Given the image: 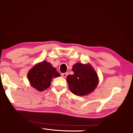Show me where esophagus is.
<instances>
[{"label":"esophagus","instance_id":"34e87169","mask_svg":"<svg viewBox=\"0 0 133 133\" xmlns=\"http://www.w3.org/2000/svg\"><path fill=\"white\" fill-rule=\"evenodd\" d=\"M68 74H67V73H62V76L63 78H66L67 77V76Z\"/></svg>","mask_w":133,"mask_h":133}]
</instances>
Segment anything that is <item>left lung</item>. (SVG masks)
I'll return each mask as SVG.
<instances>
[{
  "label": "left lung",
  "instance_id": "8db88e82",
  "mask_svg": "<svg viewBox=\"0 0 133 133\" xmlns=\"http://www.w3.org/2000/svg\"><path fill=\"white\" fill-rule=\"evenodd\" d=\"M73 75L67 76L69 88L75 95L84 96L94 90L98 83L96 72L90 64L77 63L73 66Z\"/></svg>",
  "mask_w": 133,
  "mask_h": 133
}]
</instances>
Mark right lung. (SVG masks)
<instances>
[{
	"label": "right lung",
	"instance_id": "add662e5",
	"mask_svg": "<svg viewBox=\"0 0 133 133\" xmlns=\"http://www.w3.org/2000/svg\"><path fill=\"white\" fill-rule=\"evenodd\" d=\"M60 74L50 63L46 61L36 64L28 74L29 82L33 87L43 91L50 87L53 77H57Z\"/></svg>",
	"mask_w": 133,
	"mask_h": 133
}]
</instances>
